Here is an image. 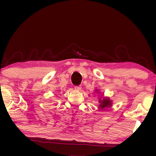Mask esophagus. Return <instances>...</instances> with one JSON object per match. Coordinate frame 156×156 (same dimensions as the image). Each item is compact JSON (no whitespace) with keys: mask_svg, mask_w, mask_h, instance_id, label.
I'll return each instance as SVG.
<instances>
[{"mask_svg":"<svg viewBox=\"0 0 156 156\" xmlns=\"http://www.w3.org/2000/svg\"><path fill=\"white\" fill-rule=\"evenodd\" d=\"M74 89H75V90H76V91H80V90H81L82 87H81L80 85L75 86V87H74Z\"/></svg>","mask_w":156,"mask_h":156,"instance_id":"1","label":"esophagus"}]
</instances>
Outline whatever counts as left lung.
<instances>
[{"mask_svg":"<svg viewBox=\"0 0 156 156\" xmlns=\"http://www.w3.org/2000/svg\"><path fill=\"white\" fill-rule=\"evenodd\" d=\"M97 91V89H96ZM99 108L100 109H107L108 107H110L112 106V102L111 101L109 98H104L103 99L101 100V98L99 99Z\"/></svg>","mask_w":156,"mask_h":156,"instance_id":"1","label":"left lung"}]
</instances>
